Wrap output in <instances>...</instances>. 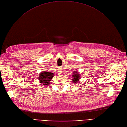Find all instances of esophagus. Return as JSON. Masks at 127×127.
<instances>
[{"label":"esophagus","mask_w":127,"mask_h":127,"mask_svg":"<svg viewBox=\"0 0 127 127\" xmlns=\"http://www.w3.org/2000/svg\"><path fill=\"white\" fill-rule=\"evenodd\" d=\"M59 74H62V73H63V71L62 70H60L59 71Z\"/></svg>","instance_id":"obj_1"}]
</instances>
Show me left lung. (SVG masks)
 Segmentation results:
<instances>
[{
    "label": "left lung",
    "mask_w": 127,
    "mask_h": 127,
    "mask_svg": "<svg viewBox=\"0 0 127 127\" xmlns=\"http://www.w3.org/2000/svg\"><path fill=\"white\" fill-rule=\"evenodd\" d=\"M72 77V78L71 79L72 83H73L74 84H77L80 81V80L81 78V75L80 74L78 73V71H74Z\"/></svg>",
    "instance_id": "8db88e82"
}]
</instances>
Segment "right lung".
Here are the masks:
<instances>
[{
    "instance_id": "obj_1",
    "label": "right lung",
    "mask_w": 127,
    "mask_h": 127,
    "mask_svg": "<svg viewBox=\"0 0 127 127\" xmlns=\"http://www.w3.org/2000/svg\"><path fill=\"white\" fill-rule=\"evenodd\" d=\"M54 76V74L51 72L42 71L39 75V82L44 86H48L51 83L52 78Z\"/></svg>"
}]
</instances>
